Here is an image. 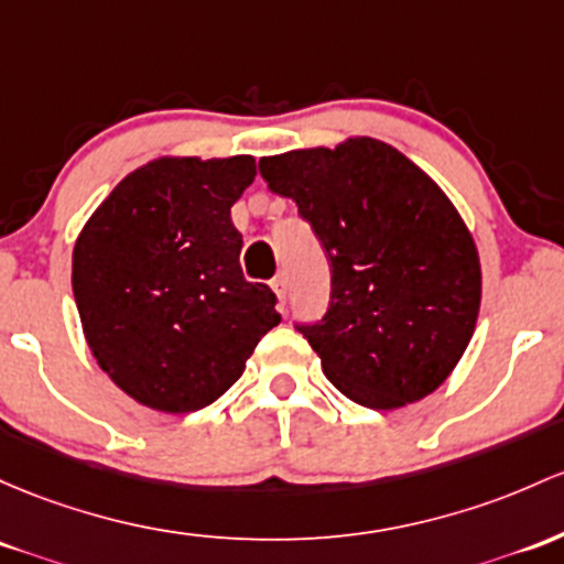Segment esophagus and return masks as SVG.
<instances>
[{
    "label": "esophagus",
    "mask_w": 564,
    "mask_h": 564,
    "mask_svg": "<svg viewBox=\"0 0 564 564\" xmlns=\"http://www.w3.org/2000/svg\"><path fill=\"white\" fill-rule=\"evenodd\" d=\"M270 286H272V292H275V296H278V300H281V305H283V302H286V292H289V278H286V272H281V275L272 278Z\"/></svg>",
    "instance_id": "obj_1"
}]
</instances>
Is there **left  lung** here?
Instances as JSON below:
<instances>
[{
  "label": "left lung",
  "mask_w": 564,
  "mask_h": 564,
  "mask_svg": "<svg viewBox=\"0 0 564 564\" xmlns=\"http://www.w3.org/2000/svg\"><path fill=\"white\" fill-rule=\"evenodd\" d=\"M329 259V311L294 324L324 375L356 404L395 410L436 391L471 343L481 270L474 238L436 182L391 144L259 160Z\"/></svg>",
  "instance_id": "8db88e82"
}]
</instances>
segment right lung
<instances>
[{"mask_svg":"<svg viewBox=\"0 0 564 564\" xmlns=\"http://www.w3.org/2000/svg\"><path fill=\"white\" fill-rule=\"evenodd\" d=\"M249 154L160 158L128 173L79 232L72 289L98 367L139 404L182 414L219 399L281 324L240 270L232 203Z\"/></svg>","mask_w":564,"mask_h":564,"instance_id":"obj_1","label":"right lung"}]
</instances>
